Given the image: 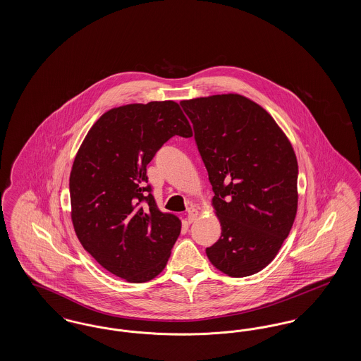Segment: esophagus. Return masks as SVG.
<instances>
[{"label": "esophagus", "mask_w": 361, "mask_h": 361, "mask_svg": "<svg viewBox=\"0 0 361 361\" xmlns=\"http://www.w3.org/2000/svg\"><path fill=\"white\" fill-rule=\"evenodd\" d=\"M197 216H199V211H197L196 208L190 207L188 209V214H187V221H188V224H193V222L197 219Z\"/></svg>", "instance_id": "34e87169"}]
</instances>
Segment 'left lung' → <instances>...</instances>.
<instances>
[{"instance_id": "1", "label": "left lung", "mask_w": 361, "mask_h": 361, "mask_svg": "<svg viewBox=\"0 0 361 361\" xmlns=\"http://www.w3.org/2000/svg\"><path fill=\"white\" fill-rule=\"evenodd\" d=\"M180 104L193 123L222 228L207 257L227 276L255 275L277 256L296 216L291 142L261 105L238 93Z\"/></svg>"}]
</instances>
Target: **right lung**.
<instances>
[{
    "label": "right lung",
    "instance_id": "1",
    "mask_svg": "<svg viewBox=\"0 0 361 361\" xmlns=\"http://www.w3.org/2000/svg\"><path fill=\"white\" fill-rule=\"evenodd\" d=\"M174 135H193L173 100L127 104L103 114L87 131L70 172L71 222L86 252L130 283L159 275L181 221L162 212L146 166Z\"/></svg>",
    "mask_w": 361,
    "mask_h": 361
}]
</instances>
